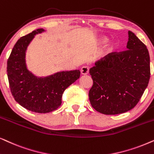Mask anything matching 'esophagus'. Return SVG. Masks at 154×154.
I'll use <instances>...</instances> for the list:
<instances>
[{
	"label": "esophagus",
	"mask_w": 154,
	"mask_h": 154,
	"mask_svg": "<svg viewBox=\"0 0 154 154\" xmlns=\"http://www.w3.org/2000/svg\"><path fill=\"white\" fill-rule=\"evenodd\" d=\"M81 73L82 75H87L89 73V68L88 66H83L81 69Z\"/></svg>",
	"instance_id": "obj_1"
}]
</instances>
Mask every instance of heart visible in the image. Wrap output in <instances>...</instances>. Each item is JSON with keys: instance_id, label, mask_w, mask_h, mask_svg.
Instances as JSON below:
<instances>
[{"instance_id": "obj_1", "label": "heart", "mask_w": 154, "mask_h": 154, "mask_svg": "<svg viewBox=\"0 0 154 154\" xmlns=\"http://www.w3.org/2000/svg\"><path fill=\"white\" fill-rule=\"evenodd\" d=\"M107 41H108V38L107 37H104V36H101V37H98V39H97V43L100 45H105V43L107 42ZM116 49H117V44L114 42H111L107 44L106 47H105V49H104L103 51V55L107 56V55L111 54L112 53H113L114 51L116 50Z\"/></svg>"}]
</instances>
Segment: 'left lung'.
Listing matches in <instances>:
<instances>
[{"label": "left lung", "mask_w": 154, "mask_h": 154, "mask_svg": "<svg viewBox=\"0 0 154 154\" xmlns=\"http://www.w3.org/2000/svg\"><path fill=\"white\" fill-rule=\"evenodd\" d=\"M128 35L127 50L106 56L90 69L93 81L90 102L104 115H117L134 108L150 79L149 51L132 32Z\"/></svg>", "instance_id": "obj_1"}]
</instances>
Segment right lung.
Masks as SVG:
<instances>
[{
  "mask_svg": "<svg viewBox=\"0 0 154 154\" xmlns=\"http://www.w3.org/2000/svg\"><path fill=\"white\" fill-rule=\"evenodd\" d=\"M45 30L37 29L18 39L7 63V73L12 95L15 101L29 111L47 113L61 105L66 89L79 79V70L60 71L39 77L29 71L26 63V52L35 35Z\"/></svg>",
  "mask_w": 154,
  "mask_h": 154,
  "instance_id": "1",
  "label": "right lung"
}]
</instances>
